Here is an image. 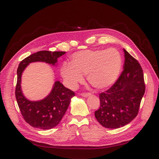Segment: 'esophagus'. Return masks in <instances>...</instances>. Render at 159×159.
<instances>
[{
	"instance_id": "34e87169",
	"label": "esophagus",
	"mask_w": 159,
	"mask_h": 159,
	"mask_svg": "<svg viewBox=\"0 0 159 159\" xmlns=\"http://www.w3.org/2000/svg\"><path fill=\"white\" fill-rule=\"evenodd\" d=\"M81 96H83V97H88L90 96V93L89 92H85V93H81Z\"/></svg>"
}]
</instances>
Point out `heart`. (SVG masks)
<instances>
[{
	"label": "heart",
	"instance_id": "1",
	"mask_svg": "<svg viewBox=\"0 0 159 159\" xmlns=\"http://www.w3.org/2000/svg\"><path fill=\"white\" fill-rule=\"evenodd\" d=\"M122 64L121 55L115 48L81 50L73 54L71 64H63L61 75L70 89H76L87 75L89 83L102 90L116 81Z\"/></svg>",
	"mask_w": 159,
	"mask_h": 159
}]
</instances>
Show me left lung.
Returning a JSON list of instances; mask_svg holds the SVG:
<instances>
[{
	"mask_svg": "<svg viewBox=\"0 0 159 159\" xmlns=\"http://www.w3.org/2000/svg\"><path fill=\"white\" fill-rule=\"evenodd\" d=\"M124 52V69L109 89L99 93L100 107L94 113L98 122L105 128H119L136 118L145 93L142 67L125 49Z\"/></svg>",
	"mask_w": 159,
	"mask_h": 159,
	"instance_id": "left-lung-1",
	"label": "left lung"
}]
</instances>
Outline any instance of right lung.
Here are the masks:
<instances>
[{"mask_svg":"<svg viewBox=\"0 0 159 159\" xmlns=\"http://www.w3.org/2000/svg\"><path fill=\"white\" fill-rule=\"evenodd\" d=\"M64 54L66 52L39 51L27 57L19 64L16 98L23 118L34 128L48 130L56 126L66 113L75 92L65 87L60 81H56L48 96L40 101H29L23 96L21 89L22 73L32 62L43 61L55 66L57 58Z\"/></svg>","mask_w":159,"mask_h":159,"instance_id":"add662e5","label":"right lung"}]
</instances>
